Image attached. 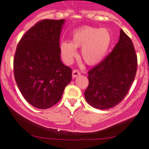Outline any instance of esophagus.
Instances as JSON below:
<instances>
[{
	"mask_svg": "<svg viewBox=\"0 0 149 149\" xmlns=\"http://www.w3.org/2000/svg\"><path fill=\"white\" fill-rule=\"evenodd\" d=\"M80 75H81V73H80L78 70H74L72 72V76H73V78L77 77V76H80Z\"/></svg>",
	"mask_w": 149,
	"mask_h": 149,
	"instance_id": "34e87169",
	"label": "esophagus"
}]
</instances>
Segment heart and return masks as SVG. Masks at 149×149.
Masks as SVG:
<instances>
[{
	"label": "heart",
	"instance_id": "heart-1",
	"mask_svg": "<svg viewBox=\"0 0 149 149\" xmlns=\"http://www.w3.org/2000/svg\"><path fill=\"white\" fill-rule=\"evenodd\" d=\"M112 43V36L107 29L84 26L75 30L71 42L62 41L59 45L62 56L67 64L77 57L76 48H81V57L90 65H97L106 57Z\"/></svg>",
	"mask_w": 149,
	"mask_h": 149
}]
</instances>
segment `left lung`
Returning <instances> with one entry per match:
<instances>
[{"mask_svg":"<svg viewBox=\"0 0 149 149\" xmlns=\"http://www.w3.org/2000/svg\"><path fill=\"white\" fill-rule=\"evenodd\" d=\"M137 59L131 39L120 29L112 52L88 72L86 101L99 109H109L127 95L136 75Z\"/></svg>","mask_w":149,"mask_h":149,"instance_id":"1","label":"left lung"}]
</instances>
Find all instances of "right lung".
Here are the masks:
<instances>
[{"label":"right lung","mask_w":149,"mask_h":149,"mask_svg":"<svg viewBox=\"0 0 149 149\" xmlns=\"http://www.w3.org/2000/svg\"><path fill=\"white\" fill-rule=\"evenodd\" d=\"M65 22L40 20L26 31L17 47L15 81L25 99L38 109H48L59 102L71 81V68L60 59L59 37Z\"/></svg>","instance_id":"right-lung-1"}]
</instances>
